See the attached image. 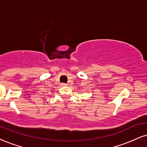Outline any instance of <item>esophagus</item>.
I'll return each instance as SVG.
<instances>
[{"mask_svg": "<svg viewBox=\"0 0 147 147\" xmlns=\"http://www.w3.org/2000/svg\"><path fill=\"white\" fill-rule=\"evenodd\" d=\"M61 86H68V84H61Z\"/></svg>", "mask_w": 147, "mask_h": 147, "instance_id": "esophagus-1", "label": "esophagus"}]
</instances>
